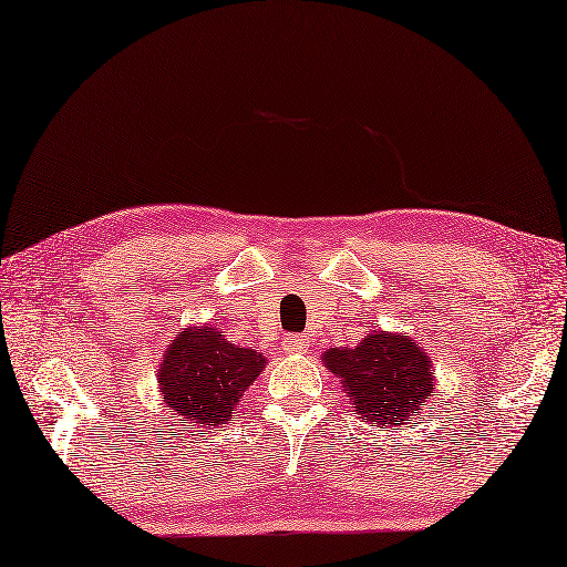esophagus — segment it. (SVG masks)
I'll return each mask as SVG.
<instances>
[{"instance_id":"esophagus-1","label":"esophagus","mask_w":567,"mask_h":567,"mask_svg":"<svg viewBox=\"0 0 567 567\" xmlns=\"http://www.w3.org/2000/svg\"><path fill=\"white\" fill-rule=\"evenodd\" d=\"M285 346H287V351H292V353H307L309 339L307 336H290V339L285 341Z\"/></svg>"}]
</instances>
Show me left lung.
Instances as JSON below:
<instances>
[{
    "mask_svg": "<svg viewBox=\"0 0 567 567\" xmlns=\"http://www.w3.org/2000/svg\"><path fill=\"white\" fill-rule=\"evenodd\" d=\"M323 363L341 378L355 414L378 426L409 424L433 392L429 355L404 336L375 331L355 348H331Z\"/></svg>",
    "mask_w": 567,
    "mask_h": 567,
    "instance_id": "left-lung-1",
    "label": "left lung"
}]
</instances>
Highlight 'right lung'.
<instances>
[{"mask_svg":"<svg viewBox=\"0 0 567 567\" xmlns=\"http://www.w3.org/2000/svg\"><path fill=\"white\" fill-rule=\"evenodd\" d=\"M262 368L265 358L252 348L234 346L219 329L195 327L175 336L158 382L179 424L221 426L231 421L236 402Z\"/></svg>","mask_w":567,"mask_h":567,"instance_id":"add662e5","label":"right lung"}]
</instances>
